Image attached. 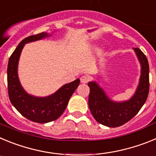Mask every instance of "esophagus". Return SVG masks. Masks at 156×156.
Here are the masks:
<instances>
[{
  "label": "esophagus",
  "mask_w": 156,
  "mask_h": 156,
  "mask_svg": "<svg viewBox=\"0 0 156 156\" xmlns=\"http://www.w3.org/2000/svg\"><path fill=\"white\" fill-rule=\"evenodd\" d=\"M90 81V77L88 76H82L80 77V82L82 83H87Z\"/></svg>",
  "instance_id": "obj_1"
}]
</instances>
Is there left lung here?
Returning <instances> with one entry per match:
<instances>
[{"instance_id":"obj_1","label":"left lung","mask_w":156,"mask_h":156,"mask_svg":"<svg viewBox=\"0 0 156 156\" xmlns=\"http://www.w3.org/2000/svg\"><path fill=\"white\" fill-rule=\"evenodd\" d=\"M141 64L140 83L131 99L124 102H113L108 99L95 82H90L88 105L94 118L101 124L117 127L125 124L138 113L149 92V66L145 55L138 48H134Z\"/></svg>"}]
</instances>
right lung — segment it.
I'll return each mask as SVG.
<instances>
[{
	"label": "right lung",
	"instance_id": "right-lung-1",
	"mask_svg": "<svg viewBox=\"0 0 156 156\" xmlns=\"http://www.w3.org/2000/svg\"><path fill=\"white\" fill-rule=\"evenodd\" d=\"M48 37L47 33L32 35L19 43L9 58L8 64V92L12 105L29 120L39 123L51 122L58 119L64 112L69 100L79 86L80 80L62 87L56 93L46 98H36L25 92L19 80L18 62L25 44Z\"/></svg>",
	"mask_w": 156,
	"mask_h": 156
}]
</instances>
